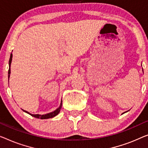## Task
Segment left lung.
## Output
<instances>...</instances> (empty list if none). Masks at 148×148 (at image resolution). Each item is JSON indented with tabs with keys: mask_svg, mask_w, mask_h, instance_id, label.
Masks as SVG:
<instances>
[{
	"mask_svg": "<svg viewBox=\"0 0 148 148\" xmlns=\"http://www.w3.org/2000/svg\"><path fill=\"white\" fill-rule=\"evenodd\" d=\"M124 113H125V112H123V114H124Z\"/></svg>",
	"mask_w": 148,
	"mask_h": 148,
	"instance_id": "1",
	"label": "left lung"
}]
</instances>
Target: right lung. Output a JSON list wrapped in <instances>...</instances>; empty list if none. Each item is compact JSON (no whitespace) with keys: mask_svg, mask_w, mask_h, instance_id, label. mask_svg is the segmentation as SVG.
I'll return each mask as SVG.
<instances>
[{"mask_svg":"<svg viewBox=\"0 0 148 148\" xmlns=\"http://www.w3.org/2000/svg\"><path fill=\"white\" fill-rule=\"evenodd\" d=\"M12 54L11 53L10 56V59H9V62H8V64H9V69H8V79H9L10 74V64H11V62H12ZM61 108H62V102H61L60 107H59L58 108H57L56 110H54V112H50V113H48V114H44V115H40V114H32L29 113L28 112L26 111V110H23L25 112H26V113L30 114V116L34 117V118H40V119H48V118H53V117H54V116H56V115H58V113L60 111Z\"/></svg>","mask_w":148,"mask_h":148,"instance_id":"obj_1","label":"right lung"}]
</instances>
